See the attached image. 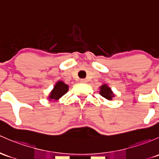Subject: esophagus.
<instances>
[{"mask_svg": "<svg viewBox=\"0 0 159 159\" xmlns=\"http://www.w3.org/2000/svg\"><path fill=\"white\" fill-rule=\"evenodd\" d=\"M81 83H87V80L86 79H81L80 80Z\"/></svg>", "mask_w": 159, "mask_h": 159, "instance_id": "obj_1", "label": "esophagus"}]
</instances>
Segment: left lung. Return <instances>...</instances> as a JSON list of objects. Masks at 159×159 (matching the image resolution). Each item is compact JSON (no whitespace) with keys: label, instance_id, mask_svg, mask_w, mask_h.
<instances>
[{"label":"left lung","instance_id":"obj_1","mask_svg":"<svg viewBox=\"0 0 159 159\" xmlns=\"http://www.w3.org/2000/svg\"><path fill=\"white\" fill-rule=\"evenodd\" d=\"M100 93H101L102 97L107 98V100H112V98L114 97L113 92L111 91V89L106 84L102 85L101 87V91H100Z\"/></svg>","mask_w":159,"mask_h":159}]
</instances>
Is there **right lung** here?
Returning <instances> with one entry per match:
<instances>
[{
    "label": "right lung",
    "instance_id": "1",
    "mask_svg": "<svg viewBox=\"0 0 159 159\" xmlns=\"http://www.w3.org/2000/svg\"><path fill=\"white\" fill-rule=\"evenodd\" d=\"M68 90V86L62 81H58L55 85L54 89L52 90L49 95V100H58L67 93Z\"/></svg>",
    "mask_w": 159,
    "mask_h": 159
}]
</instances>
